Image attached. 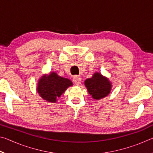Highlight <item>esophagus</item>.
<instances>
[{"instance_id":"34e87169","label":"esophagus","mask_w":153,"mask_h":153,"mask_svg":"<svg viewBox=\"0 0 153 153\" xmlns=\"http://www.w3.org/2000/svg\"><path fill=\"white\" fill-rule=\"evenodd\" d=\"M74 82L75 83V84L77 85V86H79L80 84V83H81V77L79 76H75L74 77Z\"/></svg>"}]
</instances>
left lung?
I'll return each instance as SVG.
<instances>
[{
  "label": "left lung",
  "instance_id": "left-lung-1",
  "mask_svg": "<svg viewBox=\"0 0 153 153\" xmlns=\"http://www.w3.org/2000/svg\"><path fill=\"white\" fill-rule=\"evenodd\" d=\"M84 85L92 98L97 100L107 97L112 88L109 79L99 72H95L92 77L85 80Z\"/></svg>",
  "mask_w": 153,
  "mask_h": 153
}]
</instances>
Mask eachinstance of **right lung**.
I'll use <instances>...</instances> for the list:
<instances>
[{"mask_svg":"<svg viewBox=\"0 0 153 153\" xmlns=\"http://www.w3.org/2000/svg\"><path fill=\"white\" fill-rule=\"evenodd\" d=\"M73 86L70 79L59 76L55 71L44 74L38 79L36 90L40 97L47 102L55 103L57 98L63 94L69 86Z\"/></svg>","mask_w":153,"mask_h":153,"instance_id":"add662e5","label":"right lung"}]
</instances>
